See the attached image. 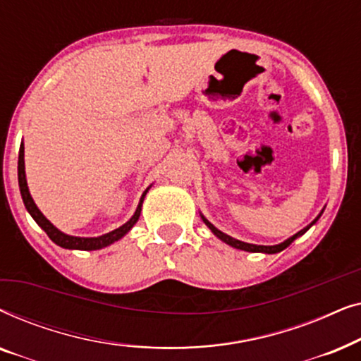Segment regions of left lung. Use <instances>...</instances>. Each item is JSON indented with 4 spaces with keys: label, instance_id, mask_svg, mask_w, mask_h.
I'll return each instance as SVG.
<instances>
[{
    "label": "left lung",
    "instance_id": "obj_1",
    "mask_svg": "<svg viewBox=\"0 0 361 361\" xmlns=\"http://www.w3.org/2000/svg\"><path fill=\"white\" fill-rule=\"evenodd\" d=\"M324 214V210L320 212V214L317 215V219H315L312 224H309L307 226H305V228H302L300 231H298V233L295 235H293L290 236V238H288V240H284L283 243H279V245H273V246H264V245H253V243H245V241H240V240H236V238H231L230 235H226V233H224V231H220L219 228H215L214 225L210 224L209 220L205 219L204 215L200 214V216H202V220H204V224L209 226L210 228V231L212 233H214L216 238H220L221 241H224V243H226V245H230V246H233V248H236V250H243V251H248V253H264V255H274V253H279V251H283L284 248H288V246L293 243V241L295 240V238H299V236H302L305 231H307L310 226H312L315 221H317L319 219H320V215Z\"/></svg>",
    "mask_w": 361,
    "mask_h": 361
}]
</instances>
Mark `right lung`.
Here are the masks:
<instances>
[{
	"label": "right lung",
	"instance_id": "obj_1",
	"mask_svg": "<svg viewBox=\"0 0 361 361\" xmlns=\"http://www.w3.org/2000/svg\"><path fill=\"white\" fill-rule=\"evenodd\" d=\"M18 180H19V190H21L24 207H26V210L29 212V215L32 216L34 221H36V224L41 226L44 231H46L49 238H51L54 243L62 246V248H66V250H83V251L102 250V248H105V246H110L111 243H115V241L121 240L123 236H125L128 231L135 226L136 221L140 220L142 200H145L147 190L151 189V185H149L145 192H142L140 204H137V207H136V212L133 214L131 219L128 220L125 225L120 226V228L113 230V231H110V233H105L102 236H72V235L63 233V231L59 230L57 226H54L51 221L44 216L42 212L37 209L36 202L32 200L31 194H29V187H27V180H26V167H24V145L23 142H21V147H19V157H18Z\"/></svg>",
	"mask_w": 361,
	"mask_h": 361
}]
</instances>
